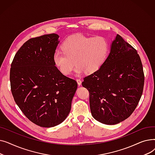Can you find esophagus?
<instances>
[{"mask_svg": "<svg viewBox=\"0 0 155 155\" xmlns=\"http://www.w3.org/2000/svg\"><path fill=\"white\" fill-rule=\"evenodd\" d=\"M77 82L78 85L79 86L81 85V84H82V80H81V79H80V78H77Z\"/></svg>", "mask_w": 155, "mask_h": 155, "instance_id": "obj_1", "label": "esophagus"}]
</instances>
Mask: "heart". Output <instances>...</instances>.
<instances>
[{
	"mask_svg": "<svg viewBox=\"0 0 155 155\" xmlns=\"http://www.w3.org/2000/svg\"><path fill=\"white\" fill-rule=\"evenodd\" d=\"M61 49L62 51L54 53L53 61L62 73L70 74L74 63L77 73L84 70L87 73H92L98 70L106 60L109 44L104 37L77 35L65 39Z\"/></svg>",
	"mask_w": 155,
	"mask_h": 155,
	"instance_id": "obj_1",
	"label": "heart"
}]
</instances>
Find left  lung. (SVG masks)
<instances>
[{
	"label": "left lung",
	"instance_id": "left-lung-1",
	"mask_svg": "<svg viewBox=\"0 0 155 155\" xmlns=\"http://www.w3.org/2000/svg\"><path fill=\"white\" fill-rule=\"evenodd\" d=\"M143 64L136 50L117 35L102 67L84 78L89 91L92 116L105 124L114 125L131 116L144 87Z\"/></svg>",
	"mask_w": 155,
	"mask_h": 155
}]
</instances>
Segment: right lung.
I'll list each match as a JSON object with an SVG mask.
<instances>
[{
	"label": "right lung",
	"instance_id": "add662e5",
	"mask_svg": "<svg viewBox=\"0 0 155 155\" xmlns=\"http://www.w3.org/2000/svg\"><path fill=\"white\" fill-rule=\"evenodd\" d=\"M58 38L53 33L29 39L15 54L10 70L16 104L32 123L43 127L67 118L77 88L75 80L63 75L54 63Z\"/></svg>",
	"mask_w": 155,
	"mask_h": 155
}]
</instances>
